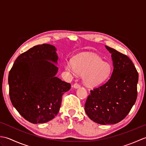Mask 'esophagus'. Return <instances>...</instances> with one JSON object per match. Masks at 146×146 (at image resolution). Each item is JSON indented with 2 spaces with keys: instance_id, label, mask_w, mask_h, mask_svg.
Returning <instances> with one entry per match:
<instances>
[{
  "instance_id": "obj_1",
  "label": "esophagus",
  "mask_w": 146,
  "mask_h": 146,
  "mask_svg": "<svg viewBox=\"0 0 146 146\" xmlns=\"http://www.w3.org/2000/svg\"><path fill=\"white\" fill-rule=\"evenodd\" d=\"M80 87V85L79 84H78V83H75L73 85V88H75V89H77V88H79Z\"/></svg>"
}]
</instances>
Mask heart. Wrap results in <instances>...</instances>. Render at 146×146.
<instances>
[{
	"instance_id": "obj_1",
	"label": "heart",
	"mask_w": 146,
	"mask_h": 146,
	"mask_svg": "<svg viewBox=\"0 0 146 146\" xmlns=\"http://www.w3.org/2000/svg\"><path fill=\"white\" fill-rule=\"evenodd\" d=\"M66 70L71 74L82 75L84 85L93 87L106 81L111 74V66L97 54L86 52L76 56L73 61H68Z\"/></svg>"
}]
</instances>
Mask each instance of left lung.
Listing matches in <instances>:
<instances>
[{"mask_svg": "<svg viewBox=\"0 0 146 146\" xmlns=\"http://www.w3.org/2000/svg\"><path fill=\"white\" fill-rule=\"evenodd\" d=\"M111 54L113 69L109 80L90 91L85 105L88 117L102 125L114 124L127 115L137 99L139 75L126 55L105 46Z\"/></svg>", "mask_w": 146, "mask_h": 146, "instance_id": "obj_1", "label": "left lung"}]
</instances>
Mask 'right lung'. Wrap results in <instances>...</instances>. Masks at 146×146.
I'll use <instances>...</instances> for the list:
<instances>
[{"label":"right lung","instance_id":"add662e5","mask_svg":"<svg viewBox=\"0 0 146 146\" xmlns=\"http://www.w3.org/2000/svg\"><path fill=\"white\" fill-rule=\"evenodd\" d=\"M58 56L55 46H34L19 56L8 76L12 104L24 119L43 123L54 119L60 111L62 96L70 83L56 76Z\"/></svg>","mask_w":146,"mask_h":146}]
</instances>
